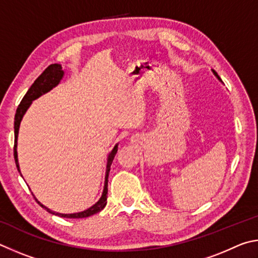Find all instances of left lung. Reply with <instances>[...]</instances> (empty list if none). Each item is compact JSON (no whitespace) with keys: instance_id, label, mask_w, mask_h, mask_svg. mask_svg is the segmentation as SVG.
Returning a JSON list of instances; mask_svg holds the SVG:
<instances>
[{"instance_id":"left-lung-1","label":"left lung","mask_w":258,"mask_h":258,"mask_svg":"<svg viewBox=\"0 0 258 258\" xmlns=\"http://www.w3.org/2000/svg\"><path fill=\"white\" fill-rule=\"evenodd\" d=\"M213 74H214V75L216 76V78H218V79H219L220 81H222V80H221V78H220V77H219V75H218V74H216V72H215L214 70H213Z\"/></svg>"}]
</instances>
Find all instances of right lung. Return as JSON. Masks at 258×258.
Listing matches in <instances>:
<instances>
[{
	"mask_svg": "<svg viewBox=\"0 0 258 258\" xmlns=\"http://www.w3.org/2000/svg\"><path fill=\"white\" fill-rule=\"evenodd\" d=\"M64 76V72L62 70L61 64H51L48 66L46 69L43 71V74L40 75L37 79L34 81V84L30 86V88L28 89V92L26 93V95L22 98V101L20 102L19 106L17 108L16 115H15V147H13V155H15V161H16V165L18 171L20 172V168H19V163H18V153H17V141H18V133H19V126H20V122L24 117L26 111L28 110V107L31 105L33 101H35L36 98H38L39 96H42L43 94L47 93L51 90L52 88L55 87V86L58 85L61 79ZM117 152V144L113 147V150L110 152V154L107 155V163H106V172H105V181H104V189L102 192V196L99 198L97 203L89 207V209L85 210L83 212H79V213H72V214H62V213H57V212L51 211L49 209H47L46 206L43 205L42 203L38 202L37 200H35L38 204L43 207V209L46 210L48 213L61 216V218H67V219H83V218H88V216H92L94 214L98 213L101 212L104 207L106 205V200H107V181H108V173H110L111 170V164L113 162V159ZM21 174V172H20Z\"/></svg>",
	"mask_w": 258,
	"mask_h": 258,
	"instance_id": "add662e5",
	"label": "right lung"
}]
</instances>
